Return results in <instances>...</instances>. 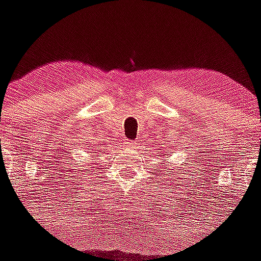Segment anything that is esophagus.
<instances>
[{"instance_id":"obj_1","label":"esophagus","mask_w":261,"mask_h":261,"mask_svg":"<svg viewBox=\"0 0 261 261\" xmlns=\"http://www.w3.org/2000/svg\"><path fill=\"white\" fill-rule=\"evenodd\" d=\"M126 146L130 147V149H138V142H136V141H127V142H126Z\"/></svg>"}]
</instances>
